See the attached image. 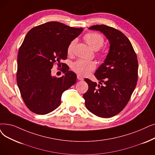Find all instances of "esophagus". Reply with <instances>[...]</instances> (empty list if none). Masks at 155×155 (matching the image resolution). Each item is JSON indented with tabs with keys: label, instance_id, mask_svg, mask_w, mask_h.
I'll use <instances>...</instances> for the list:
<instances>
[{
	"label": "esophagus",
	"instance_id": "obj_1",
	"mask_svg": "<svg viewBox=\"0 0 155 155\" xmlns=\"http://www.w3.org/2000/svg\"><path fill=\"white\" fill-rule=\"evenodd\" d=\"M77 79L78 80H81V81H82V80H84V78L82 76H80V75H77Z\"/></svg>",
	"mask_w": 155,
	"mask_h": 155
}]
</instances>
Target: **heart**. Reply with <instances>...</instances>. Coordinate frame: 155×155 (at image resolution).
I'll use <instances>...</instances> for the list:
<instances>
[{
	"instance_id": "1",
	"label": "heart",
	"mask_w": 155,
	"mask_h": 155,
	"mask_svg": "<svg viewBox=\"0 0 155 155\" xmlns=\"http://www.w3.org/2000/svg\"><path fill=\"white\" fill-rule=\"evenodd\" d=\"M84 39L86 43L88 44L91 48L94 51H97V56L102 57L104 54V51L99 49L104 44L103 37L97 33H88L84 36ZM77 44V40L74 39L70 43L68 49V53L71 54L73 52L74 48ZM96 68V63L91 61H86L84 59H79L73 63L72 64V69L79 75L83 76L87 75L88 74L94 70Z\"/></svg>"
}]
</instances>
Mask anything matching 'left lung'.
I'll use <instances>...</instances> for the list:
<instances>
[{"label": "left lung", "instance_id": "left-lung-1", "mask_svg": "<svg viewBox=\"0 0 155 155\" xmlns=\"http://www.w3.org/2000/svg\"><path fill=\"white\" fill-rule=\"evenodd\" d=\"M90 30L102 32L110 47L104 62L94 75L99 84L85 78L89 89L84 94L87 109L102 118H110L122 111L135 89L138 79L136 54L122 32L104 25H94Z\"/></svg>", "mask_w": 155, "mask_h": 155}]
</instances>
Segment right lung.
<instances>
[{
  "label": "right lung",
  "mask_w": 155,
  "mask_h": 155,
  "mask_svg": "<svg viewBox=\"0 0 155 155\" xmlns=\"http://www.w3.org/2000/svg\"><path fill=\"white\" fill-rule=\"evenodd\" d=\"M82 31L51 21L27 33L18 52L16 80L23 101L32 112L45 115L54 111L61 104L64 91L76 83V74L61 60L66 59L70 43ZM55 64L62 65L61 78L51 75Z\"/></svg>",
  "instance_id": "right-lung-1"
}]
</instances>
